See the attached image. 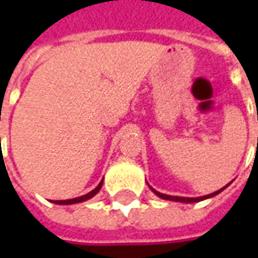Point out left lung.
I'll return each mask as SVG.
<instances>
[{"label":"left lung","instance_id":"8db88e82","mask_svg":"<svg viewBox=\"0 0 258 258\" xmlns=\"http://www.w3.org/2000/svg\"><path fill=\"white\" fill-rule=\"evenodd\" d=\"M228 185H225L224 188H221V189H218V191H215V192L213 194H208V195H204V197H197V198H186V197H173V195H166V194H161L158 192V191H155L154 188H151L152 189V192L156 194L159 198H162V200H168V201H178V203H200V201H203V200H207V198H211V197H215L217 194H220L221 191H224L225 188H227Z\"/></svg>","mask_w":258,"mask_h":258}]
</instances>
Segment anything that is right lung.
I'll return each instance as SVG.
<instances>
[{
	"instance_id": "1",
	"label": "right lung",
	"mask_w": 258,
	"mask_h": 258,
	"mask_svg": "<svg viewBox=\"0 0 258 258\" xmlns=\"http://www.w3.org/2000/svg\"><path fill=\"white\" fill-rule=\"evenodd\" d=\"M102 183L103 181L99 183L96 188H94L93 191H90V192H87L86 195H82V197H77V198H73V200H61V201H53L54 204H60V205H72V204H77V203H83V201H87V200H90L92 197H94L96 194L100 191V188H102Z\"/></svg>"
}]
</instances>
